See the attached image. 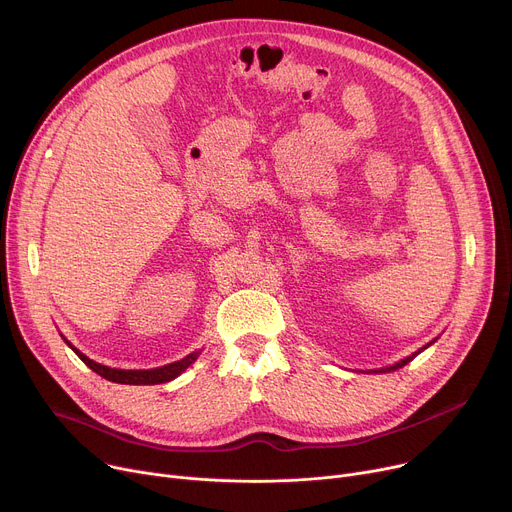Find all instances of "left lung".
Segmentation results:
<instances>
[{
    "label": "left lung",
    "mask_w": 512,
    "mask_h": 512,
    "mask_svg": "<svg viewBox=\"0 0 512 512\" xmlns=\"http://www.w3.org/2000/svg\"><path fill=\"white\" fill-rule=\"evenodd\" d=\"M425 348H427V346H425ZM425 348H423V350H425ZM419 352H421V350H419ZM419 352H417V354H419ZM417 354H413V356H409V358L401 360L399 364H394V366H390V368H386V370H399V368H403V366H405V364H409V362H411V360H413ZM386 370H380V372H386Z\"/></svg>",
    "instance_id": "1"
}]
</instances>
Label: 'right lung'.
<instances>
[{
    "instance_id": "obj_1",
    "label": "right lung",
    "mask_w": 512,
    "mask_h": 512,
    "mask_svg": "<svg viewBox=\"0 0 512 512\" xmlns=\"http://www.w3.org/2000/svg\"><path fill=\"white\" fill-rule=\"evenodd\" d=\"M69 346H71V344H69ZM71 348H73V346H71ZM73 352H75L93 372H97L99 376H103V378H107V380H111V382H120V384H160V382H168V380L177 378L185 368H189V366L197 360V356H199V352H193V354H189L187 358H183V360H179V362L166 364V366H162V368H152V370H118V368L101 366V364L89 360L87 356H83V354H81L79 350H75V348H73Z\"/></svg>"
}]
</instances>
